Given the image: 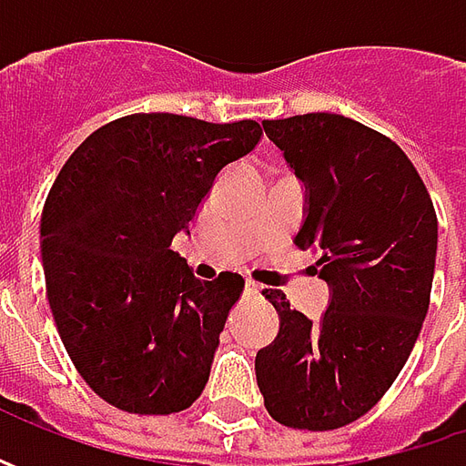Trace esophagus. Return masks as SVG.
I'll use <instances>...</instances> for the list:
<instances>
[{
    "label": "esophagus",
    "instance_id": "esophagus-1",
    "mask_svg": "<svg viewBox=\"0 0 466 466\" xmlns=\"http://www.w3.org/2000/svg\"><path fill=\"white\" fill-rule=\"evenodd\" d=\"M246 296H248V298H261V285H257L254 279H246Z\"/></svg>",
    "mask_w": 466,
    "mask_h": 466
}]
</instances>
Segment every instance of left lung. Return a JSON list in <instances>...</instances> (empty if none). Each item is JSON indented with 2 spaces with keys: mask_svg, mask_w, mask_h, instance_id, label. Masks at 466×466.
Segmentation results:
<instances>
[{
  "mask_svg": "<svg viewBox=\"0 0 466 466\" xmlns=\"http://www.w3.org/2000/svg\"><path fill=\"white\" fill-rule=\"evenodd\" d=\"M261 127L306 188L296 243L321 257L329 303L313 321L282 290L264 293L279 331L257 352V384L278 422L334 431L384 397L415 348L439 220L418 170L389 137L337 114Z\"/></svg>",
  "mask_w": 466,
  "mask_h": 466,
  "instance_id": "8db88e82",
  "label": "left lung"
}]
</instances>
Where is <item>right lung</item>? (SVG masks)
I'll list each match as a JSON object with an SVG mask.
<instances>
[{
    "label": "right lung",
    "instance_id": "obj_1",
    "mask_svg": "<svg viewBox=\"0 0 466 466\" xmlns=\"http://www.w3.org/2000/svg\"><path fill=\"white\" fill-rule=\"evenodd\" d=\"M259 139L251 118L135 114L59 170L41 215L46 293L72 363L108 404L170 415L199 400L243 278H194L170 241Z\"/></svg>",
    "mask_w": 466,
    "mask_h": 466
}]
</instances>
